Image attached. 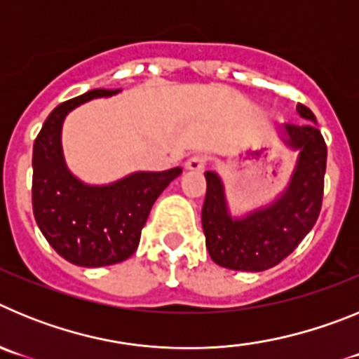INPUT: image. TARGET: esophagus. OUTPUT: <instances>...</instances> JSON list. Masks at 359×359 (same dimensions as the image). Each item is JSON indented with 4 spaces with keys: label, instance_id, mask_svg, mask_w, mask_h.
Here are the masks:
<instances>
[{
    "label": "esophagus",
    "instance_id": "esophagus-1",
    "mask_svg": "<svg viewBox=\"0 0 359 359\" xmlns=\"http://www.w3.org/2000/svg\"><path fill=\"white\" fill-rule=\"evenodd\" d=\"M205 165H207V160L201 154H196V156H190L189 160L185 161V169L187 170H194V172H199V170L205 169Z\"/></svg>",
    "mask_w": 359,
    "mask_h": 359
}]
</instances>
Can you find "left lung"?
Segmentation results:
<instances>
[{
	"instance_id": "obj_1",
	"label": "left lung",
	"mask_w": 359,
	"mask_h": 359,
	"mask_svg": "<svg viewBox=\"0 0 359 359\" xmlns=\"http://www.w3.org/2000/svg\"><path fill=\"white\" fill-rule=\"evenodd\" d=\"M302 118L316 122L304 104ZM284 142L298 151L287 189L271 205L236 219L228 214L224 187L215 172H205L207 196L201 223L207 250L215 264L239 271H264L284 261L315 226L322 208L327 145L315 123H286Z\"/></svg>"
}]
</instances>
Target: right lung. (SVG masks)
Returning a JSON list of instances; mask_svg holds the SVG:
<instances>
[{
	"mask_svg": "<svg viewBox=\"0 0 359 359\" xmlns=\"http://www.w3.org/2000/svg\"><path fill=\"white\" fill-rule=\"evenodd\" d=\"M120 90H91L59 104L44 120L32 154V207L37 226L53 250L72 264L98 268L122 262L140 243L142 228L158 196L182 167L135 172L111 185H86L65 163L61 128L66 115L91 98Z\"/></svg>",
	"mask_w": 359,
	"mask_h": 359,
	"instance_id": "obj_1",
	"label": "right lung"
}]
</instances>
